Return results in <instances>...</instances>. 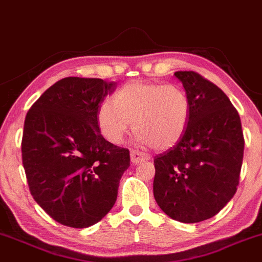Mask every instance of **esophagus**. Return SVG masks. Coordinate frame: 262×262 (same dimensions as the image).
<instances>
[{"label": "esophagus", "instance_id": "1", "mask_svg": "<svg viewBox=\"0 0 262 262\" xmlns=\"http://www.w3.org/2000/svg\"><path fill=\"white\" fill-rule=\"evenodd\" d=\"M147 160H150V156L146 155V154L139 152V151H135V150L130 151V161H132V163H134V165H138V163H140V162L147 161Z\"/></svg>", "mask_w": 262, "mask_h": 262}]
</instances>
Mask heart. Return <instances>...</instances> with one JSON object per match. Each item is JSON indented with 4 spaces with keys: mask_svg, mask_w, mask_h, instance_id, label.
<instances>
[{
    "mask_svg": "<svg viewBox=\"0 0 262 262\" xmlns=\"http://www.w3.org/2000/svg\"><path fill=\"white\" fill-rule=\"evenodd\" d=\"M190 101L177 85L130 81L103 102L96 115L100 133L110 143L119 145L130 130L138 143L156 150L176 146L187 132Z\"/></svg>",
    "mask_w": 262,
    "mask_h": 262,
    "instance_id": "obj_1",
    "label": "heart"
}]
</instances>
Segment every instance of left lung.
Here are the masks:
<instances>
[{
  "mask_svg": "<svg viewBox=\"0 0 262 262\" xmlns=\"http://www.w3.org/2000/svg\"><path fill=\"white\" fill-rule=\"evenodd\" d=\"M174 75L190 101V118L182 140L154 160V196L171 219L196 223L237 191L244 138L237 110L219 86L193 71Z\"/></svg>",
  "mask_w": 262,
  "mask_h": 262,
  "instance_id": "1",
  "label": "left lung"
}]
</instances>
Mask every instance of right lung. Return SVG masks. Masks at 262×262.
<instances>
[{"label":"right lung","instance_id":"add662e5","mask_svg":"<svg viewBox=\"0 0 262 262\" xmlns=\"http://www.w3.org/2000/svg\"><path fill=\"white\" fill-rule=\"evenodd\" d=\"M117 83L97 78L58 80L30 107L21 159L34 200L61 225L86 228L117 200L129 150L102 137L96 115Z\"/></svg>","mask_w":262,"mask_h":262}]
</instances>
